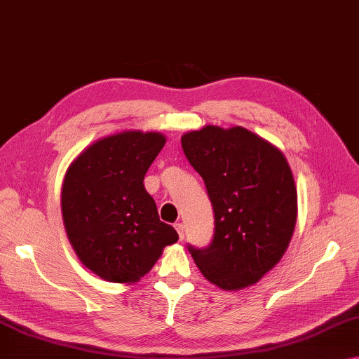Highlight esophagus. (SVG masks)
Listing matches in <instances>:
<instances>
[{"instance_id": "34e87169", "label": "esophagus", "mask_w": 359, "mask_h": 359, "mask_svg": "<svg viewBox=\"0 0 359 359\" xmlns=\"http://www.w3.org/2000/svg\"><path fill=\"white\" fill-rule=\"evenodd\" d=\"M175 228H176V231H178L180 239H184V224L183 223H176Z\"/></svg>"}]
</instances>
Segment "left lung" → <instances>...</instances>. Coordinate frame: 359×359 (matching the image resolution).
<instances>
[{"label": "left lung", "mask_w": 359, "mask_h": 359, "mask_svg": "<svg viewBox=\"0 0 359 359\" xmlns=\"http://www.w3.org/2000/svg\"><path fill=\"white\" fill-rule=\"evenodd\" d=\"M215 217L205 249L187 245L205 279L224 290L260 280L283 258L297 222L294 176L278 147L252 131L207 125L181 137Z\"/></svg>", "instance_id": "1"}]
</instances>
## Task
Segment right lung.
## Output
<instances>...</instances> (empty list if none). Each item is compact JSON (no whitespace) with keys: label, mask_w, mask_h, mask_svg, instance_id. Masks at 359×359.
<instances>
[{"label":"right lung","mask_w":359,"mask_h":359,"mask_svg":"<svg viewBox=\"0 0 359 359\" xmlns=\"http://www.w3.org/2000/svg\"><path fill=\"white\" fill-rule=\"evenodd\" d=\"M163 144L156 131H122L86 147L65 173L60 207L69 241L80 262L109 283H137L178 241L144 187Z\"/></svg>","instance_id":"right-lung-1"}]
</instances>
